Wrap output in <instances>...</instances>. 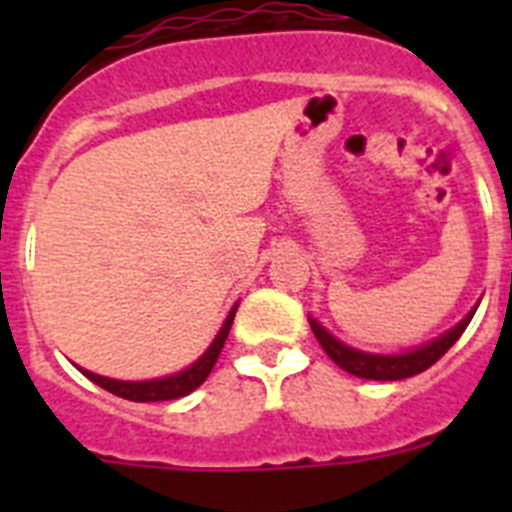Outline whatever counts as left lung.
Here are the masks:
<instances>
[{"label": "left lung", "mask_w": 512, "mask_h": 512, "mask_svg": "<svg viewBox=\"0 0 512 512\" xmlns=\"http://www.w3.org/2000/svg\"><path fill=\"white\" fill-rule=\"evenodd\" d=\"M474 312H477V307H474V310L469 312L467 318L461 320L459 325H454L449 333L438 336L436 341L425 343V346L415 348V351H408V354H395V356L356 351V348L346 346V343H341L338 338L330 336L328 330H325L318 320H312V318L307 320H310L312 333H315V338L320 341L325 354L336 361L343 372L354 374V377H361V379H377V382H397V379L415 377V374L425 372L428 366L436 364V361L441 359V356L446 354L456 341H459L461 333L467 330L469 320L474 318Z\"/></svg>", "instance_id": "1"}]
</instances>
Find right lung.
<instances>
[{
	"label": "right lung",
	"instance_id": "right-lung-1",
	"mask_svg": "<svg viewBox=\"0 0 512 512\" xmlns=\"http://www.w3.org/2000/svg\"><path fill=\"white\" fill-rule=\"evenodd\" d=\"M235 310H238V305L228 312V318H225L223 328H220V333L215 336V341L210 343V348H207L205 354L194 361L189 369H184V372L171 374V377H161V379H148V382H120V379L99 377V374L87 372V369H81V374H84L87 379H92L94 384H99L102 390L122 397V400H133V402L179 400V397H184V395H189V392L197 390V387H200V384L210 377L212 366H215L217 356H220V351H223V346H225V338H228V333H230V325H233Z\"/></svg>",
	"mask_w": 512,
	"mask_h": 512
}]
</instances>
